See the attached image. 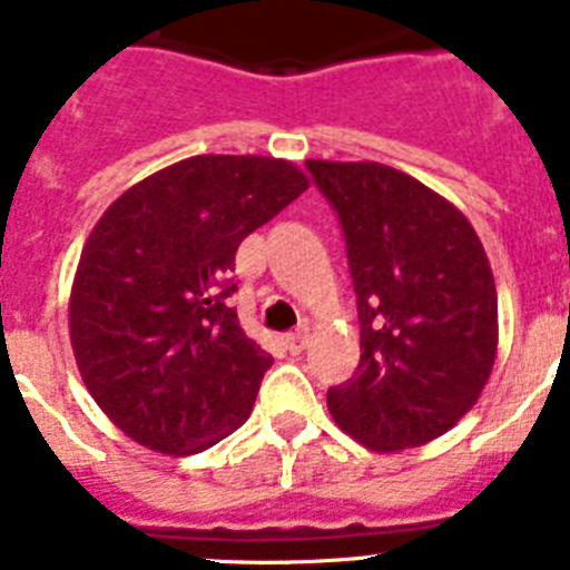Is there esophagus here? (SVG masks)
I'll return each mask as SVG.
<instances>
[{
    "label": "esophagus",
    "mask_w": 570,
    "mask_h": 570,
    "mask_svg": "<svg viewBox=\"0 0 570 570\" xmlns=\"http://www.w3.org/2000/svg\"><path fill=\"white\" fill-rule=\"evenodd\" d=\"M308 340H311L308 328H296L294 334L285 336V345H288L291 354H302V351H305V347H308Z\"/></svg>",
    "instance_id": "34e87169"
}]
</instances>
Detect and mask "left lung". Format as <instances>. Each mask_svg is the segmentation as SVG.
I'll return each instance as SVG.
<instances>
[{
	"mask_svg": "<svg viewBox=\"0 0 570 570\" xmlns=\"http://www.w3.org/2000/svg\"><path fill=\"white\" fill-rule=\"evenodd\" d=\"M305 168L336 210L360 311V365L328 411L371 451L425 445L480 400L497 360V285L462 210L380 163Z\"/></svg>",
	"mask_w": 570,
	"mask_h": 570,
	"instance_id": "obj_1",
	"label": "left lung"
}]
</instances>
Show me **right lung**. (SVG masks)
Here are the masks:
<instances>
[{
  "label": "right lung",
  "mask_w": 570,
  "mask_h": 570,
  "mask_svg": "<svg viewBox=\"0 0 570 570\" xmlns=\"http://www.w3.org/2000/svg\"><path fill=\"white\" fill-rule=\"evenodd\" d=\"M308 176L274 156H190L125 190L82 248L70 291L79 374L119 431L188 456L248 420L274 356L228 296L239 242Z\"/></svg>",
  "instance_id": "right-lung-1"
}]
</instances>
